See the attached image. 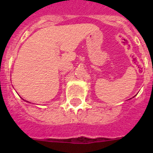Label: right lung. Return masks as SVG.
Listing matches in <instances>:
<instances>
[{"instance_id": "1", "label": "right lung", "mask_w": 153, "mask_h": 153, "mask_svg": "<svg viewBox=\"0 0 153 153\" xmlns=\"http://www.w3.org/2000/svg\"><path fill=\"white\" fill-rule=\"evenodd\" d=\"M25 101H26V100H25Z\"/></svg>"}]
</instances>
